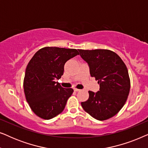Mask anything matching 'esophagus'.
<instances>
[{
  "mask_svg": "<svg viewBox=\"0 0 148 148\" xmlns=\"http://www.w3.org/2000/svg\"><path fill=\"white\" fill-rule=\"evenodd\" d=\"M81 90H79V89H77V88H75L74 89V91L75 92H79Z\"/></svg>",
  "mask_w": 148,
  "mask_h": 148,
  "instance_id": "1",
  "label": "esophagus"
}]
</instances>
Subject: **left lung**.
I'll use <instances>...</instances> for the list:
<instances>
[{
    "instance_id": "8db88e82",
    "label": "left lung",
    "mask_w": 148,
    "mask_h": 148,
    "mask_svg": "<svg viewBox=\"0 0 148 148\" xmlns=\"http://www.w3.org/2000/svg\"><path fill=\"white\" fill-rule=\"evenodd\" d=\"M88 62L92 77L100 84L96 93L89 91V98L82 102L84 110L93 118L104 121L114 116L126 102L130 91L127 68L118 54L104 49H79Z\"/></svg>"
}]
</instances>
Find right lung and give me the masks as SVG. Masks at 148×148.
Here are the masks:
<instances>
[{
  "label": "right lung",
  "instance_id": "right-lung-1",
  "mask_svg": "<svg viewBox=\"0 0 148 148\" xmlns=\"http://www.w3.org/2000/svg\"><path fill=\"white\" fill-rule=\"evenodd\" d=\"M78 54L76 49L44 47L30 60L23 89L26 100L38 116L49 120L63 111L73 90L62 88L55 80L63 75L65 62Z\"/></svg>",
  "mask_w": 148,
  "mask_h": 148
}]
</instances>
